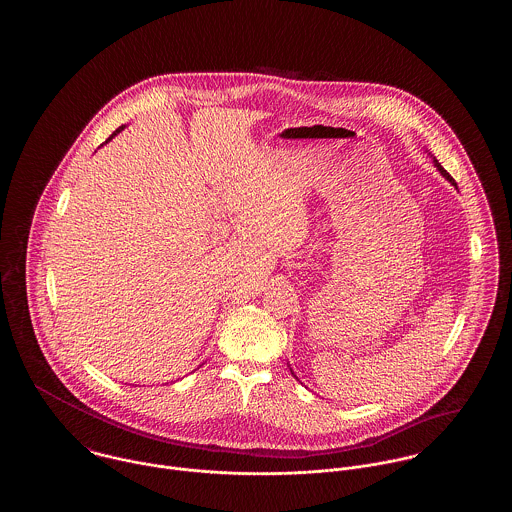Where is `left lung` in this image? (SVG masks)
Listing matches in <instances>:
<instances>
[{"label":"left lung","mask_w":512,"mask_h":512,"mask_svg":"<svg viewBox=\"0 0 512 512\" xmlns=\"http://www.w3.org/2000/svg\"><path fill=\"white\" fill-rule=\"evenodd\" d=\"M434 167H436V169H438V171L441 172V176H443V178H447V180H449L451 184H455V180L451 178V174H449V172L445 171V169H443V167L439 165L438 159H436V157H434ZM290 370H292V368H290ZM293 376H295V374H293ZM295 378H297V376H295Z\"/></svg>","instance_id":"8db88e82"}]
</instances>
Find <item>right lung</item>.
Returning <instances> with one entry per match:
<instances>
[{
	"label": "right lung",
	"mask_w": 512,
	"mask_h": 512,
	"mask_svg": "<svg viewBox=\"0 0 512 512\" xmlns=\"http://www.w3.org/2000/svg\"><path fill=\"white\" fill-rule=\"evenodd\" d=\"M122 130H124V124H122V126H119V128H117V130H115V132H113V134H111V136H109V138H107V140H105V142H103V144H107V142H111V140H113V138H115V136H117V134H119V132H122ZM103 144H101V146H103Z\"/></svg>",
	"instance_id": "right-lung-1"
}]
</instances>
